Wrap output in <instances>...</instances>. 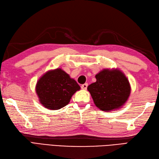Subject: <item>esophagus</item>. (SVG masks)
I'll return each mask as SVG.
<instances>
[{
  "mask_svg": "<svg viewBox=\"0 0 159 159\" xmlns=\"http://www.w3.org/2000/svg\"><path fill=\"white\" fill-rule=\"evenodd\" d=\"M87 86H88V84H87V83H85V84H83V85H81V88H82V89L85 90V89H87Z\"/></svg>",
  "mask_w": 159,
  "mask_h": 159,
  "instance_id": "esophagus-1",
  "label": "esophagus"
}]
</instances>
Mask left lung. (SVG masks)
Listing matches in <instances>:
<instances>
[{
	"label": "left lung",
	"instance_id": "8db88e82",
	"mask_svg": "<svg viewBox=\"0 0 159 159\" xmlns=\"http://www.w3.org/2000/svg\"><path fill=\"white\" fill-rule=\"evenodd\" d=\"M96 81L87 87L94 104L103 111L120 109L127 102L131 87L124 73L117 68L103 69Z\"/></svg>",
	"mask_w": 159,
	"mask_h": 159
}]
</instances>
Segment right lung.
Here are the masks:
<instances>
[{
	"label": "right lung",
	"mask_w": 159,
	"mask_h": 159,
	"mask_svg": "<svg viewBox=\"0 0 159 159\" xmlns=\"http://www.w3.org/2000/svg\"><path fill=\"white\" fill-rule=\"evenodd\" d=\"M80 89L76 80L59 67L43 74L35 86L39 102L50 110H58L66 106Z\"/></svg>",
	"instance_id": "obj_1"
}]
</instances>
